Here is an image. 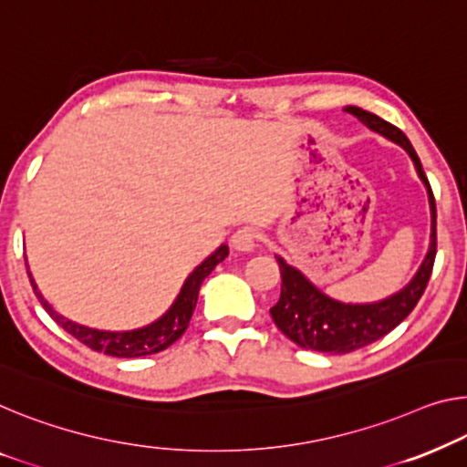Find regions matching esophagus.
I'll return each mask as SVG.
<instances>
[{
    "label": "esophagus",
    "instance_id": "1",
    "mask_svg": "<svg viewBox=\"0 0 467 467\" xmlns=\"http://www.w3.org/2000/svg\"><path fill=\"white\" fill-rule=\"evenodd\" d=\"M257 239H260V234L255 233V228L243 226L231 236V243L234 249H239V252H252L257 245Z\"/></svg>",
    "mask_w": 467,
    "mask_h": 467
}]
</instances>
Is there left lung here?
<instances>
[{"instance_id": "8db88e82", "label": "left lung", "mask_w": 467, "mask_h": 467, "mask_svg": "<svg viewBox=\"0 0 467 467\" xmlns=\"http://www.w3.org/2000/svg\"><path fill=\"white\" fill-rule=\"evenodd\" d=\"M346 113L358 117V121H363L368 130L378 131V134L386 136L388 140L400 144L409 152V157L413 159L417 173H420V178L423 180L430 194V207H432V243H430V252L426 260H423L421 268L413 276V281L396 296L375 304H342L331 300V297L321 294L300 270L285 264L283 257H276L283 283L281 297L270 308V317H273L278 329L294 344L306 348V350L329 354H348L378 342L379 337H384L386 333L392 331L396 325L405 321L428 287L436 257L434 192L409 138L396 125L384 121L378 115L368 113V110L358 107H346Z\"/></svg>"}]
</instances>
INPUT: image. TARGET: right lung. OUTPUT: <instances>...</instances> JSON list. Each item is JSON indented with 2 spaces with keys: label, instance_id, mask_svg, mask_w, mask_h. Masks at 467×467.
<instances>
[{
  "label": "right lung",
  "instance_id": "obj_1",
  "mask_svg": "<svg viewBox=\"0 0 467 467\" xmlns=\"http://www.w3.org/2000/svg\"><path fill=\"white\" fill-rule=\"evenodd\" d=\"M228 255V247L222 245L218 252H213L207 260L201 264V266L194 268V273L186 278L182 291H180L178 300L165 315L149 327H142V329L136 331H123V333H110V331H99V329H88V327L71 323L68 318L60 317L58 312L50 308V304L44 300V296L37 291V285L33 283V291L37 296V300L44 306L47 315H50L56 323H58L67 333H71L75 339H79L81 344L92 348L96 352H104L109 357H119V358H136V357H146V354H157L170 348L176 339L186 331V327L191 323L192 310L197 306L199 289L201 283L205 281L207 275L218 266V264Z\"/></svg>",
  "mask_w": 467,
  "mask_h": 467
}]
</instances>
